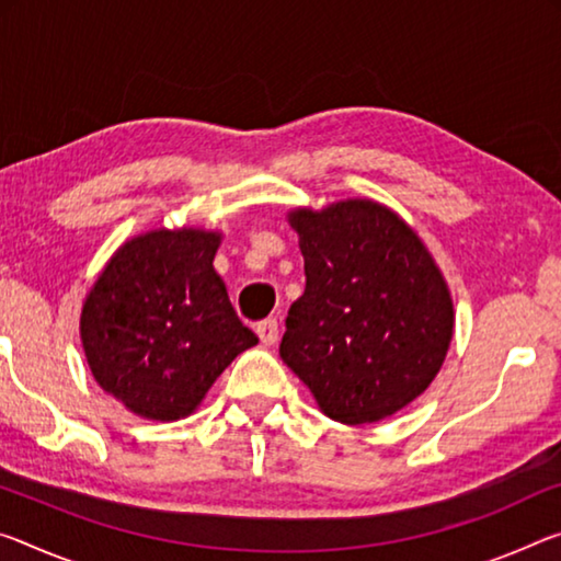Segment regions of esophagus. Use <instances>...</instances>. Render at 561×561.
Listing matches in <instances>:
<instances>
[{"label": "esophagus", "mask_w": 561, "mask_h": 561, "mask_svg": "<svg viewBox=\"0 0 561 561\" xmlns=\"http://www.w3.org/2000/svg\"><path fill=\"white\" fill-rule=\"evenodd\" d=\"M256 334H260L262 344L272 346L274 342L279 340V324H277V319L270 317V319H264V322L256 324Z\"/></svg>", "instance_id": "1"}]
</instances>
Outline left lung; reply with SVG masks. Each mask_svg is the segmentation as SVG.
<instances>
[{"label": "left lung", "mask_w": 561, "mask_h": 561, "mask_svg": "<svg viewBox=\"0 0 561 561\" xmlns=\"http://www.w3.org/2000/svg\"><path fill=\"white\" fill-rule=\"evenodd\" d=\"M307 287L279 354L319 409L371 424L414 402L442 369L455 307L437 262L407 221L371 199L289 211Z\"/></svg>", "instance_id": "1"}]
</instances>
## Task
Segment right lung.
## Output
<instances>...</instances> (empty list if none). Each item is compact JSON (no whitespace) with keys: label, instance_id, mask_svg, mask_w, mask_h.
I'll use <instances>...</instances> for the list:
<instances>
[{"label":"right lung","instance_id":"add662e5","mask_svg":"<svg viewBox=\"0 0 561 561\" xmlns=\"http://www.w3.org/2000/svg\"><path fill=\"white\" fill-rule=\"evenodd\" d=\"M219 242V232L194 227L139 234L114 252L84 299L89 369L145 420L190 416L237 354L260 342L211 264Z\"/></svg>","mask_w":561,"mask_h":561}]
</instances>
